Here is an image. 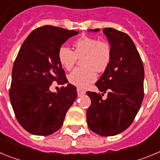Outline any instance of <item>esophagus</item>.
<instances>
[{
  "label": "esophagus",
  "mask_w": 160,
  "mask_h": 160,
  "mask_svg": "<svg viewBox=\"0 0 160 160\" xmlns=\"http://www.w3.org/2000/svg\"><path fill=\"white\" fill-rule=\"evenodd\" d=\"M77 92H78V96L83 95V94H86V91H85L84 90H82V89L79 88V87H78L77 88Z\"/></svg>",
  "instance_id": "1"
}]
</instances>
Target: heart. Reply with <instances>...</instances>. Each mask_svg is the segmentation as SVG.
<instances>
[{
	"mask_svg": "<svg viewBox=\"0 0 160 160\" xmlns=\"http://www.w3.org/2000/svg\"><path fill=\"white\" fill-rule=\"evenodd\" d=\"M74 51L66 46H62L58 52L61 65L66 70H70L78 58H83L84 68H76L69 74L71 84L86 88L97 78L96 71H105L111 58V46L107 42L90 37L79 38L73 43Z\"/></svg>",
	"mask_w": 160,
	"mask_h": 160,
	"instance_id": "1",
	"label": "heart"
}]
</instances>
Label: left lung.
<instances>
[{"mask_svg": "<svg viewBox=\"0 0 160 160\" xmlns=\"http://www.w3.org/2000/svg\"><path fill=\"white\" fill-rule=\"evenodd\" d=\"M98 32L99 29H90ZM103 33L111 45V58L96 87L100 94L87 91L91 104L87 111V125L101 136H113L132 123L143 99L144 68L135 44L127 33L104 28Z\"/></svg>", "mask_w": 160, "mask_h": 160, "instance_id": "1", "label": "left lung"}]
</instances>
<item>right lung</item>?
<instances>
[{
	"label": "right lung",
	"instance_id": "obj_1",
	"mask_svg": "<svg viewBox=\"0 0 160 160\" xmlns=\"http://www.w3.org/2000/svg\"><path fill=\"white\" fill-rule=\"evenodd\" d=\"M77 34L78 31L45 25L32 31L20 49L12 67L9 98L18 122L32 135L45 136L60 129L77 98L71 84L58 93L49 90L53 82H68L58 52Z\"/></svg>",
	"mask_w": 160,
	"mask_h": 160
}]
</instances>
